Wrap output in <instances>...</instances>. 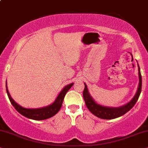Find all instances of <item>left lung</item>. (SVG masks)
<instances>
[{
	"label": "left lung",
	"instance_id": "8db88e82",
	"mask_svg": "<svg viewBox=\"0 0 148 148\" xmlns=\"http://www.w3.org/2000/svg\"><path fill=\"white\" fill-rule=\"evenodd\" d=\"M139 66V65H138ZM139 87H138L137 91L135 96L132 98V100L126 104V105L121 106L118 108H113V107H107V106H104L100 104H97L93 98H91L89 95V91H88L87 85L85 83V89L83 90V98L85 100L86 106L89 110V111L91 112L93 115H96V117L99 118L104 119H115L117 117H120V116L124 115L127 112L130 111L131 108L136 104V101L139 99L140 93L141 91V86H142V78L141 74L140 72V68L139 66Z\"/></svg>",
	"mask_w": 148,
	"mask_h": 148
}]
</instances>
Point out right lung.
Returning a JSON list of instances; mask_svg holds the SVG:
<instances>
[{"mask_svg":"<svg viewBox=\"0 0 148 148\" xmlns=\"http://www.w3.org/2000/svg\"><path fill=\"white\" fill-rule=\"evenodd\" d=\"M74 83H71L70 85L65 86V87L62 89L59 96H57V99H56L55 102L50 106H46L44 108H35V109H32V108H26L22 107V106H20L19 104L16 103L15 101L13 100L11 97L10 94H9L8 89H7L6 86V90L7 95H8L9 99L10 100L11 103L14 106V107L16 108V110L18 113L21 114V115H24V117H27V118L34 119V120H44V119H46L50 118V117H52L55 115H56L62 106L63 99L68 92L69 89L72 87Z\"/></svg>","mask_w":148,"mask_h":148,"instance_id":"add662e5","label":"right lung"}]
</instances>
